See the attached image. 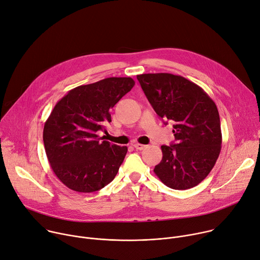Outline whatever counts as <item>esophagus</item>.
Here are the masks:
<instances>
[{"mask_svg":"<svg viewBox=\"0 0 260 260\" xmlns=\"http://www.w3.org/2000/svg\"><path fill=\"white\" fill-rule=\"evenodd\" d=\"M134 147L138 150H143L144 148H146V145H143V144H139V143H136L134 144Z\"/></svg>","mask_w":260,"mask_h":260,"instance_id":"34e87169","label":"esophagus"}]
</instances>
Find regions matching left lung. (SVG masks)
<instances>
[{"label":"left lung","instance_id":"left-lung-1","mask_svg":"<svg viewBox=\"0 0 260 260\" xmlns=\"http://www.w3.org/2000/svg\"><path fill=\"white\" fill-rule=\"evenodd\" d=\"M137 79L155 113L174 122L176 142L160 147L162 158L154 173L174 190L196 186L214 168L221 151V123L215 102L201 87L180 76L144 74Z\"/></svg>","mask_w":260,"mask_h":260}]
</instances>
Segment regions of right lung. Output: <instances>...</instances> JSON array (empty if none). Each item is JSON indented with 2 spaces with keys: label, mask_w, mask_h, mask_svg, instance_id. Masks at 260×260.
Returning <instances> with one entry per match:
<instances>
[{
  "label": "right lung",
  "mask_w": 260,
  "mask_h": 260,
  "mask_svg": "<svg viewBox=\"0 0 260 260\" xmlns=\"http://www.w3.org/2000/svg\"><path fill=\"white\" fill-rule=\"evenodd\" d=\"M132 78H107L68 91L53 109L43 128V143L51 167L70 190L92 193L116 176L126 146L102 141L112 121L110 109L132 90Z\"/></svg>",
  "instance_id": "obj_1"
}]
</instances>
